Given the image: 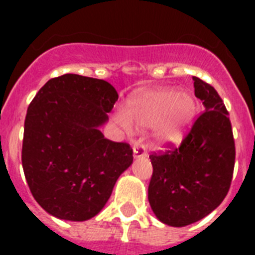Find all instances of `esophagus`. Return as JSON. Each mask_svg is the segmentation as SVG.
Masks as SVG:
<instances>
[{
	"instance_id": "esophagus-1",
	"label": "esophagus",
	"mask_w": 255,
	"mask_h": 255,
	"mask_svg": "<svg viewBox=\"0 0 255 255\" xmlns=\"http://www.w3.org/2000/svg\"><path fill=\"white\" fill-rule=\"evenodd\" d=\"M133 156H135L136 159H139V157H145L147 156V148L144 144H135L133 145Z\"/></svg>"
}]
</instances>
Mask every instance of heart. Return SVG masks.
<instances>
[{
    "label": "heart",
    "mask_w": 255,
    "mask_h": 255,
    "mask_svg": "<svg viewBox=\"0 0 255 255\" xmlns=\"http://www.w3.org/2000/svg\"><path fill=\"white\" fill-rule=\"evenodd\" d=\"M197 103L188 92L161 88L145 92L129 103L127 111L116 115L122 127L145 129L156 126L155 137L161 144L180 143L192 126Z\"/></svg>",
    "instance_id": "heart-1"
}]
</instances>
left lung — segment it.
<instances>
[{
  "instance_id": "obj_1",
  "label": "left lung",
  "mask_w": 255,
  "mask_h": 255,
  "mask_svg": "<svg viewBox=\"0 0 255 255\" xmlns=\"http://www.w3.org/2000/svg\"><path fill=\"white\" fill-rule=\"evenodd\" d=\"M194 95L205 111L180 147L149 155L153 172L148 200L153 213L169 226L181 228L217 208L233 178L236 145L229 112L214 87L193 77Z\"/></svg>"
}]
</instances>
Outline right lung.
I'll list each match as a JSON object with an SVG mask.
<instances>
[{
    "instance_id": "right-lung-1",
    "label": "right lung",
    "mask_w": 255,
    "mask_h": 255,
    "mask_svg": "<svg viewBox=\"0 0 255 255\" xmlns=\"http://www.w3.org/2000/svg\"><path fill=\"white\" fill-rule=\"evenodd\" d=\"M118 92L103 79L65 74L50 79L29 104L22 167L35 201L54 217L86 221L99 213L132 148L104 137Z\"/></svg>"
}]
</instances>
